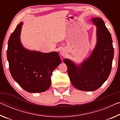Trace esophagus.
<instances>
[{
  "label": "esophagus",
  "mask_w": 120,
  "mask_h": 120,
  "mask_svg": "<svg viewBox=\"0 0 120 120\" xmlns=\"http://www.w3.org/2000/svg\"><path fill=\"white\" fill-rule=\"evenodd\" d=\"M60 53L62 56H64L66 54V51L64 49H61L60 51Z\"/></svg>",
  "instance_id": "esophagus-1"
}]
</instances>
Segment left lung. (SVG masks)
I'll list each match as a JSON object with an SVG mask.
<instances>
[{
	"mask_svg": "<svg viewBox=\"0 0 120 120\" xmlns=\"http://www.w3.org/2000/svg\"><path fill=\"white\" fill-rule=\"evenodd\" d=\"M97 26V44L90 56L81 64L76 65L69 59L64 61L73 86L79 90L92 91L104 84L111 73L114 48L111 34L100 18L91 19Z\"/></svg>",
	"mask_w": 120,
	"mask_h": 120,
	"instance_id": "left-lung-1",
	"label": "left lung"
}]
</instances>
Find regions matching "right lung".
I'll use <instances>...</instances> for the list:
<instances>
[{"mask_svg": "<svg viewBox=\"0 0 120 120\" xmlns=\"http://www.w3.org/2000/svg\"><path fill=\"white\" fill-rule=\"evenodd\" d=\"M23 23L17 26L8 42L7 57L13 79L24 90L42 92L50 87L52 72L61 62L56 52L30 51L22 46L20 34Z\"/></svg>", "mask_w": 120, "mask_h": 120, "instance_id": "right-lung-1", "label": "right lung"}]
</instances>
